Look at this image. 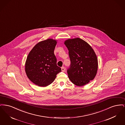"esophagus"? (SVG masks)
Segmentation results:
<instances>
[{
	"mask_svg": "<svg viewBox=\"0 0 125 125\" xmlns=\"http://www.w3.org/2000/svg\"><path fill=\"white\" fill-rule=\"evenodd\" d=\"M61 70H62V71L63 72H64L65 71V67H61Z\"/></svg>",
	"mask_w": 125,
	"mask_h": 125,
	"instance_id": "34e87169",
	"label": "esophagus"
}]
</instances>
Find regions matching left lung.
Instances as JSON below:
<instances>
[{
	"mask_svg": "<svg viewBox=\"0 0 125 125\" xmlns=\"http://www.w3.org/2000/svg\"><path fill=\"white\" fill-rule=\"evenodd\" d=\"M69 51L71 65L67 70L69 79L74 85L83 86L93 80L97 73L98 60L89 44L80 38L64 42Z\"/></svg>",
	"mask_w": 125,
	"mask_h": 125,
	"instance_id": "1",
	"label": "left lung"
}]
</instances>
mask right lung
Returning a JSON list of instances; mask_svg holds the SVG:
<instances>
[{"mask_svg":"<svg viewBox=\"0 0 125 125\" xmlns=\"http://www.w3.org/2000/svg\"><path fill=\"white\" fill-rule=\"evenodd\" d=\"M57 41L52 38L38 42L28 54L25 70L27 77L39 87H46L53 82L61 71L57 65L54 50Z\"/></svg>","mask_w":125,"mask_h":125,"instance_id":"1","label":"right lung"}]
</instances>
